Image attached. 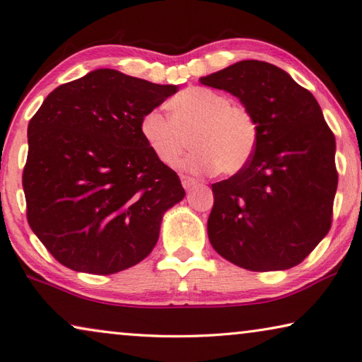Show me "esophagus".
<instances>
[{"mask_svg": "<svg viewBox=\"0 0 362 362\" xmlns=\"http://www.w3.org/2000/svg\"><path fill=\"white\" fill-rule=\"evenodd\" d=\"M181 181H182L184 189H190V187H194V186H197V184H199V180L192 178V176H187V175H181Z\"/></svg>", "mask_w": 362, "mask_h": 362, "instance_id": "34e87169", "label": "esophagus"}]
</instances>
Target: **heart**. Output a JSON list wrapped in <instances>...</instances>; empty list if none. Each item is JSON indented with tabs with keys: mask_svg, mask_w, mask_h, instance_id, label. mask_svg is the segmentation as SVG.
Returning a JSON list of instances; mask_svg holds the SVG:
<instances>
[{
	"mask_svg": "<svg viewBox=\"0 0 362 362\" xmlns=\"http://www.w3.org/2000/svg\"><path fill=\"white\" fill-rule=\"evenodd\" d=\"M170 117L149 110L140 134L165 165L178 163L190 143L195 146L186 165L197 172L235 175L247 165L258 143V122L247 107L208 88H189L168 102Z\"/></svg>",
	"mask_w": 362,
	"mask_h": 362,
	"instance_id": "heart-1",
	"label": "heart"
}]
</instances>
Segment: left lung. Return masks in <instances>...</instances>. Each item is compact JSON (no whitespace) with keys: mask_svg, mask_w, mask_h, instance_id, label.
Instances as JSON below:
<instances>
[{"mask_svg":"<svg viewBox=\"0 0 362 362\" xmlns=\"http://www.w3.org/2000/svg\"><path fill=\"white\" fill-rule=\"evenodd\" d=\"M200 83L233 94L258 122V143L247 165L213 184L211 245L249 271L293 268L332 223L336 139L322 108L310 91L264 61H240Z\"/></svg>","mask_w":362,"mask_h":362,"instance_id":"left-lung-1","label":"left lung"}]
</instances>
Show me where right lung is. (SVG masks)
Returning <instances> with one entry per match:
<instances>
[{
    "instance_id": "1",
    "label": "right lung",
    "mask_w": 362,
    "mask_h": 362,
    "mask_svg": "<svg viewBox=\"0 0 362 362\" xmlns=\"http://www.w3.org/2000/svg\"><path fill=\"white\" fill-rule=\"evenodd\" d=\"M176 91L98 69L53 90L30 119L26 219L66 268L107 276L151 254L163 213L186 192L140 121Z\"/></svg>"
}]
</instances>
